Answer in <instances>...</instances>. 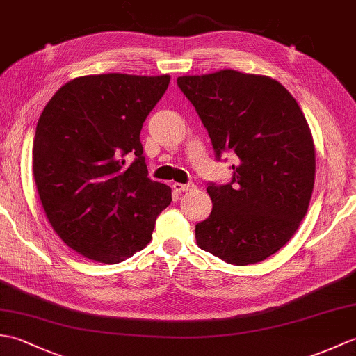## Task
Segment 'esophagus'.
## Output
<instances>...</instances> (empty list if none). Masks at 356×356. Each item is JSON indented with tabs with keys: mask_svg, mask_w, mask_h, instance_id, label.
<instances>
[{
	"mask_svg": "<svg viewBox=\"0 0 356 356\" xmlns=\"http://www.w3.org/2000/svg\"><path fill=\"white\" fill-rule=\"evenodd\" d=\"M172 188L177 193H185V191H193L194 188H195V185L194 184H174Z\"/></svg>",
	"mask_w": 356,
	"mask_h": 356,
	"instance_id": "34e87169",
	"label": "esophagus"
}]
</instances>
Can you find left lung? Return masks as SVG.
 <instances>
[{
  "label": "left lung",
  "instance_id": "1",
  "mask_svg": "<svg viewBox=\"0 0 356 356\" xmlns=\"http://www.w3.org/2000/svg\"><path fill=\"white\" fill-rule=\"evenodd\" d=\"M213 142L232 151L231 184L208 185L213 211L195 225L203 251L245 266L275 254L303 220L315 182L311 128L293 96L263 74L225 69L177 78Z\"/></svg>",
  "mask_w": 356,
  "mask_h": 356
}]
</instances>
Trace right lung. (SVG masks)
I'll return each instance as SVG.
<instances>
[{
	"mask_svg": "<svg viewBox=\"0 0 356 356\" xmlns=\"http://www.w3.org/2000/svg\"><path fill=\"white\" fill-rule=\"evenodd\" d=\"M170 79L74 78L41 113L32 151L36 190L51 228L86 259L115 264L140 251L171 203V188L148 177L139 139Z\"/></svg>",
	"mask_w": 356,
	"mask_h": 356,
	"instance_id": "obj_1",
	"label": "right lung"
}]
</instances>
